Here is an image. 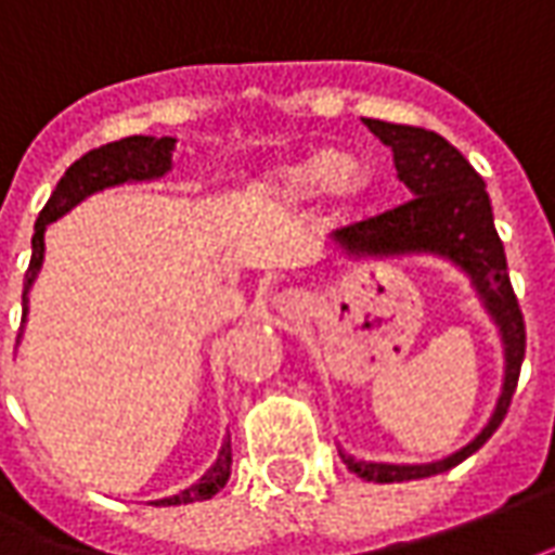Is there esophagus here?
<instances>
[{
  "instance_id": "obj_1",
  "label": "esophagus",
  "mask_w": 555,
  "mask_h": 555,
  "mask_svg": "<svg viewBox=\"0 0 555 555\" xmlns=\"http://www.w3.org/2000/svg\"><path fill=\"white\" fill-rule=\"evenodd\" d=\"M297 300H300L297 294H294V292H285V294H279V297H276V307L282 309V312H288V309L297 307Z\"/></svg>"
}]
</instances>
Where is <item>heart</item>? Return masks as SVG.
<instances>
[{"label": "heart", "mask_w": 555, "mask_h": 555, "mask_svg": "<svg viewBox=\"0 0 555 555\" xmlns=\"http://www.w3.org/2000/svg\"><path fill=\"white\" fill-rule=\"evenodd\" d=\"M367 191H371L367 160L358 154H334V151H315L309 157L282 164L258 184V197L279 209H300L309 199L325 194L334 218L352 212Z\"/></svg>", "instance_id": "heart-1"}]
</instances>
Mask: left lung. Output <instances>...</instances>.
I'll use <instances>...</instances> for the list:
<instances>
[{
	"label": "left lung",
	"mask_w": 555,
	"mask_h": 555,
	"mask_svg": "<svg viewBox=\"0 0 555 555\" xmlns=\"http://www.w3.org/2000/svg\"><path fill=\"white\" fill-rule=\"evenodd\" d=\"M383 145L395 154L398 179L410 188V197L388 212L358 221L334 233V248L352 261L364 258H404V255H431L452 263L465 273L470 288L477 292L486 315L499 327L501 349H504V376L492 416L480 428V435L462 450L450 452L428 465H391V462H364L340 450L346 467L361 480L373 483H404L422 480L450 470L467 455L483 447L504 420L511 398L516 391L519 367L526 358V325L516 304V294L507 276V258L495 230L492 203L486 194L483 179L474 172L465 154L452 149L443 135L406 127V124H386V120L364 118Z\"/></svg>",
	"instance_id": "left-lung-1"
}]
</instances>
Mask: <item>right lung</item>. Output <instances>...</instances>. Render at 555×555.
Masks as SVG:
<instances>
[{"mask_svg": "<svg viewBox=\"0 0 555 555\" xmlns=\"http://www.w3.org/2000/svg\"><path fill=\"white\" fill-rule=\"evenodd\" d=\"M172 151H176V139L172 135H127L118 142H108L100 149L88 151L81 160H75L66 176L56 182L54 194L44 203L36 221V233H33V258H29V270L24 276V325L26 312H29V292L36 285L41 263H44V230L54 224L56 218L75 209L81 199L90 194H100L105 188H118V184L133 182H157L172 169ZM230 465H233V452H230V435L224 437L218 459L212 467L199 477L197 483L182 489L179 495L169 499H157L151 504H194V501L212 499L215 492H221L224 483L230 480Z\"/></svg>", "mask_w": 555, "mask_h": 555, "instance_id": "add662e5", "label": "right lung"}]
</instances>
